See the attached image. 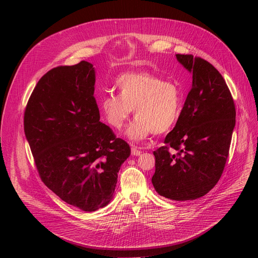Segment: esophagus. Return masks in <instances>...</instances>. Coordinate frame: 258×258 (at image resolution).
<instances>
[{
    "label": "esophagus",
    "instance_id": "obj_1",
    "mask_svg": "<svg viewBox=\"0 0 258 258\" xmlns=\"http://www.w3.org/2000/svg\"><path fill=\"white\" fill-rule=\"evenodd\" d=\"M141 151H140V150H138V148L136 147V146H132L131 147V154L132 155H134V156H139V155H141Z\"/></svg>",
    "mask_w": 258,
    "mask_h": 258
}]
</instances>
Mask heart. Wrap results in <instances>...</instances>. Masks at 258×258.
Returning <instances> with one entry per match:
<instances>
[{
	"label": "heart",
	"instance_id": "1",
	"mask_svg": "<svg viewBox=\"0 0 258 258\" xmlns=\"http://www.w3.org/2000/svg\"><path fill=\"white\" fill-rule=\"evenodd\" d=\"M119 95L110 92L100 100V111L115 130H121L135 108L136 121L127 131L132 140L152 132L162 135L172 129L183 111V93L172 81L151 72L124 73L116 81Z\"/></svg>",
	"mask_w": 258,
	"mask_h": 258
}]
</instances>
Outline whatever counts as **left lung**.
Here are the masks:
<instances>
[{
	"label": "left lung",
	"mask_w": 258,
	"mask_h": 258,
	"mask_svg": "<svg viewBox=\"0 0 258 258\" xmlns=\"http://www.w3.org/2000/svg\"><path fill=\"white\" fill-rule=\"evenodd\" d=\"M192 72V85L182 115L154 152L152 183L160 196L194 200L205 196L221 178L228 158L236 106L221 73L200 57L176 54Z\"/></svg>",
	"instance_id": "left-lung-1"
}]
</instances>
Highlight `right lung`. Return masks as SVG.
<instances>
[{"mask_svg":"<svg viewBox=\"0 0 258 258\" xmlns=\"http://www.w3.org/2000/svg\"><path fill=\"white\" fill-rule=\"evenodd\" d=\"M95 70L87 61L44 74L23 116L43 183L67 204L92 212L113 198L130 146L100 121Z\"/></svg>","mask_w":258,"mask_h":258,"instance_id":"obj_1","label":"right lung"}]
</instances>
